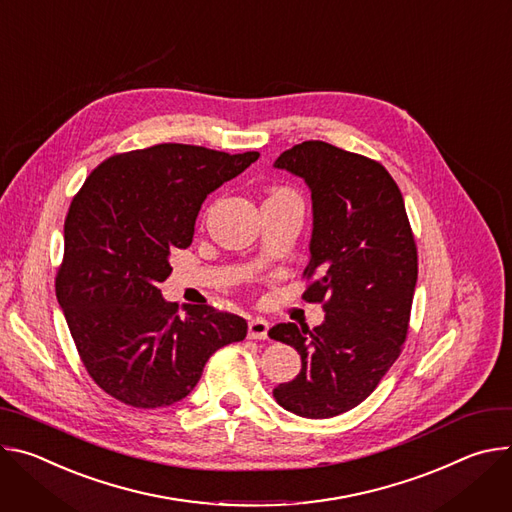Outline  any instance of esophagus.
I'll use <instances>...</instances> for the list:
<instances>
[{
	"label": "esophagus",
	"mask_w": 512,
	"mask_h": 512,
	"mask_svg": "<svg viewBox=\"0 0 512 512\" xmlns=\"http://www.w3.org/2000/svg\"><path fill=\"white\" fill-rule=\"evenodd\" d=\"M248 337L250 339H266L268 337V321L262 317H254L248 323Z\"/></svg>",
	"instance_id": "esophagus-1"
}]
</instances>
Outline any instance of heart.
Masks as SVG:
<instances>
[{
    "mask_svg": "<svg viewBox=\"0 0 512 512\" xmlns=\"http://www.w3.org/2000/svg\"><path fill=\"white\" fill-rule=\"evenodd\" d=\"M280 191H287V189H276V191H272V195H274V193H280Z\"/></svg>",
    "mask_w": 512,
    "mask_h": 512,
    "instance_id": "heart-1",
    "label": "heart"
}]
</instances>
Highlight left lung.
<instances>
[{
	"label": "left lung",
	"instance_id": "left-lung-1",
	"mask_svg": "<svg viewBox=\"0 0 512 512\" xmlns=\"http://www.w3.org/2000/svg\"><path fill=\"white\" fill-rule=\"evenodd\" d=\"M274 168L301 177L311 191L305 274L319 278L303 297L325 303V319L313 329L278 323L268 331L301 356V372L278 384L274 399L299 417L329 419L366 401L399 358L417 287V246L403 195L380 162L309 140L282 152Z\"/></svg>",
	"mask_w": 512,
	"mask_h": 512
}]
</instances>
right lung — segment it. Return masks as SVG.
<instances>
[{
    "mask_svg": "<svg viewBox=\"0 0 512 512\" xmlns=\"http://www.w3.org/2000/svg\"><path fill=\"white\" fill-rule=\"evenodd\" d=\"M203 146L158 144L101 162L65 219L56 299L99 388L136 409L183 401L207 360L242 342L246 319L168 303L158 285L170 252L189 248L209 193L258 160Z\"/></svg>",
    "mask_w": 512,
    "mask_h": 512,
    "instance_id": "add662e5",
    "label": "right lung"
}]
</instances>
